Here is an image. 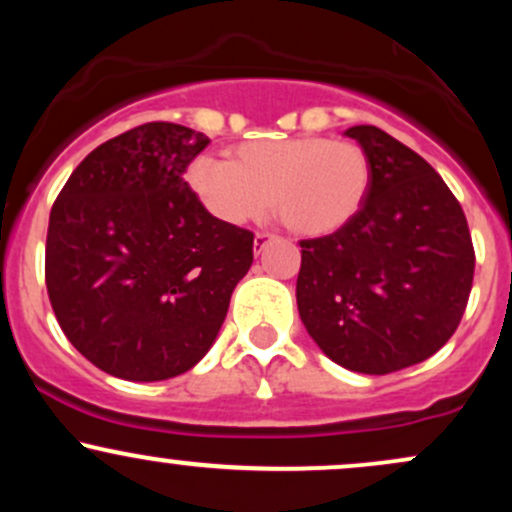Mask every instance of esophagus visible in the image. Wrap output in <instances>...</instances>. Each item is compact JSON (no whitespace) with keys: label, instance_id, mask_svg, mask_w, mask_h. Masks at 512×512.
Here are the masks:
<instances>
[{"label":"esophagus","instance_id":"1","mask_svg":"<svg viewBox=\"0 0 512 512\" xmlns=\"http://www.w3.org/2000/svg\"><path fill=\"white\" fill-rule=\"evenodd\" d=\"M269 238H272V236H269V233H264V231H257L255 233V252H257V255H260L262 248H264V245H267Z\"/></svg>","mask_w":512,"mask_h":512}]
</instances>
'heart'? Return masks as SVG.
I'll return each instance as SVG.
<instances>
[{
	"label": "heart",
	"instance_id": "heart-1",
	"mask_svg": "<svg viewBox=\"0 0 512 512\" xmlns=\"http://www.w3.org/2000/svg\"><path fill=\"white\" fill-rule=\"evenodd\" d=\"M187 182L211 216L245 223L274 204L298 236H327L361 211L370 190V158L361 144L301 134L257 139L231 151V161L197 156Z\"/></svg>",
	"mask_w": 512,
	"mask_h": 512
}]
</instances>
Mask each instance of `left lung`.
<instances>
[{
	"mask_svg": "<svg viewBox=\"0 0 512 512\" xmlns=\"http://www.w3.org/2000/svg\"><path fill=\"white\" fill-rule=\"evenodd\" d=\"M370 158V190L339 231L301 240L298 313L339 366L395 373L460 325L474 279L467 216L443 178L373 125L346 129Z\"/></svg>",
	"mask_w": 512,
	"mask_h": 512,
	"instance_id": "1",
	"label": "left lung"
}]
</instances>
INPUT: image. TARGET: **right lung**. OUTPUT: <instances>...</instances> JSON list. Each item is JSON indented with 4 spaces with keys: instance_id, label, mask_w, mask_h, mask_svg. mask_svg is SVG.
Listing matches in <instances>:
<instances>
[{
    "instance_id": "obj_1",
    "label": "right lung",
    "mask_w": 512,
    "mask_h": 512,
    "mask_svg": "<svg viewBox=\"0 0 512 512\" xmlns=\"http://www.w3.org/2000/svg\"><path fill=\"white\" fill-rule=\"evenodd\" d=\"M209 137L146 122L93 149L50 211L45 284L62 332L93 366L154 383L209 351L255 236L211 216L185 170Z\"/></svg>"
}]
</instances>
